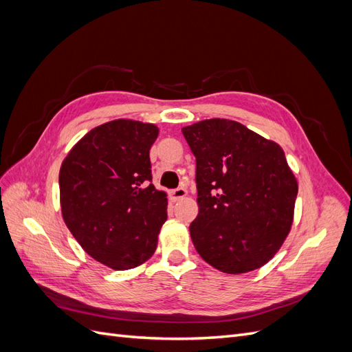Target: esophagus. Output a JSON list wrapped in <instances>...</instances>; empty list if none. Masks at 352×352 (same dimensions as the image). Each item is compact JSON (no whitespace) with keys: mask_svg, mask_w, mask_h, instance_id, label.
I'll use <instances>...</instances> for the list:
<instances>
[{"mask_svg":"<svg viewBox=\"0 0 352 352\" xmlns=\"http://www.w3.org/2000/svg\"><path fill=\"white\" fill-rule=\"evenodd\" d=\"M186 194H188V192H186L185 188H176V189L172 190V194H170V195H172V199H173V201H179V199L185 198Z\"/></svg>","mask_w":352,"mask_h":352,"instance_id":"1","label":"esophagus"}]
</instances>
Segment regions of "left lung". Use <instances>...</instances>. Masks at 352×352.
<instances>
[{
	"label": "left lung",
	"mask_w": 352,
	"mask_h": 352,
	"mask_svg": "<svg viewBox=\"0 0 352 352\" xmlns=\"http://www.w3.org/2000/svg\"><path fill=\"white\" fill-rule=\"evenodd\" d=\"M197 160L198 216L189 232L198 254L229 274L260 269L294 220L298 184L282 148L228 119L186 126Z\"/></svg>",
	"instance_id": "left-lung-1"
}]
</instances>
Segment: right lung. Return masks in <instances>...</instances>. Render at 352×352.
<instances>
[{
    "label": "right lung",
    "instance_id": "1",
    "mask_svg": "<svg viewBox=\"0 0 352 352\" xmlns=\"http://www.w3.org/2000/svg\"><path fill=\"white\" fill-rule=\"evenodd\" d=\"M151 123L119 119L94 127L60 168L66 226L94 260L114 270L151 257L167 220V198L153 182Z\"/></svg>",
    "mask_w": 352,
    "mask_h": 352
}]
</instances>
